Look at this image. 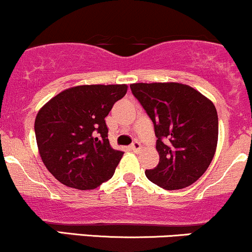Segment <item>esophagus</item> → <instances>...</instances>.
<instances>
[{"label": "esophagus", "mask_w": 252, "mask_h": 252, "mask_svg": "<svg viewBox=\"0 0 252 252\" xmlns=\"http://www.w3.org/2000/svg\"><path fill=\"white\" fill-rule=\"evenodd\" d=\"M130 149L132 152H135V153H139V152L142 151V146H141V143L139 142V141H135V142L131 143Z\"/></svg>", "instance_id": "34e87169"}]
</instances>
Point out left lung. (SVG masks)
<instances>
[{
  "mask_svg": "<svg viewBox=\"0 0 252 252\" xmlns=\"http://www.w3.org/2000/svg\"><path fill=\"white\" fill-rule=\"evenodd\" d=\"M131 93L154 124L159 164L146 170L166 190L195 183L211 165L218 143L214 104L190 86L177 82L132 84Z\"/></svg>",
  "mask_w": 252,
  "mask_h": 252,
  "instance_id": "obj_1",
  "label": "left lung"
}]
</instances>
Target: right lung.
<instances>
[{"label":"right lung","mask_w":252,"mask_h":252,"mask_svg":"<svg viewBox=\"0 0 252 252\" xmlns=\"http://www.w3.org/2000/svg\"><path fill=\"white\" fill-rule=\"evenodd\" d=\"M126 85L68 88L38 112L34 132L44 165L69 188L94 189L115 173L123 152L107 139L105 117L126 93Z\"/></svg>","instance_id":"1"}]
</instances>
